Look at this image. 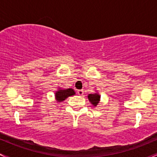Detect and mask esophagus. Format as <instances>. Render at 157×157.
<instances>
[{"mask_svg": "<svg viewBox=\"0 0 157 157\" xmlns=\"http://www.w3.org/2000/svg\"><path fill=\"white\" fill-rule=\"evenodd\" d=\"M77 94L80 95V96H82L83 94V90H78L77 91Z\"/></svg>", "mask_w": 157, "mask_h": 157, "instance_id": "esophagus-1", "label": "esophagus"}]
</instances>
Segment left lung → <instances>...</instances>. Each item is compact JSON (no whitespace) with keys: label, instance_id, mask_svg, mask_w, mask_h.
<instances>
[{"label":"left lung","instance_id":"left-lung-1","mask_svg":"<svg viewBox=\"0 0 157 157\" xmlns=\"http://www.w3.org/2000/svg\"><path fill=\"white\" fill-rule=\"evenodd\" d=\"M88 99L92 105L96 107V106L100 103V95L99 94L98 92L94 93V94H89L88 95Z\"/></svg>","mask_w":157,"mask_h":157}]
</instances>
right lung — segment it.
Returning a JSON list of instances; mask_svg holds the SVG:
<instances>
[{
  "instance_id": "add662e5",
  "label": "right lung",
  "mask_w": 157,
  "mask_h": 157,
  "mask_svg": "<svg viewBox=\"0 0 157 157\" xmlns=\"http://www.w3.org/2000/svg\"><path fill=\"white\" fill-rule=\"evenodd\" d=\"M75 94V90L72 89H61L59 88L57 91H55V100L57 102H63L68 98V97L73 96Z\"/></svg>"
}]
</instances>
